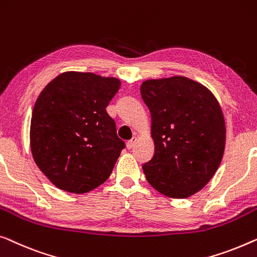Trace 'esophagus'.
<instances>
[{"instance_id": "esophagus-1", "label": "esophagus", "mask_w": 257, "mask_h": 257, "mask_svg": "<svg viewBox=\"0 0 257 257\" xmlns=\"http://www.w3.org/2000/svg\"><path fill=\"white\" fill-rule=\"evenodd\" d=\"M136 141H137V138H136V137H133L131 140H128L127 143H126V147H127L128 150H131V148L135 147V145H136Z\"/></svg>"}]
</instances>
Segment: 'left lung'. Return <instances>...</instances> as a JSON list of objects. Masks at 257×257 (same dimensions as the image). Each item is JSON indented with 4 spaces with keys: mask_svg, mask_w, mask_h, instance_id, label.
Segmentation results:
<instances>
[{
    "mask_svg": "<svg viewBox=\"0 0 257 257\" xmlns=\"http://www.w3.org/2000/svg\"><path fill=\"white\" fill-rule=\"evenodd\" d=\"M140 92L155 145L143 165L148 183L172 198L190 197L213 177L224 155L221 107L209 89L184 76L147 80Z\"/></svg>",
    "mask_w": 257,
    "mask_h": 257,
    "instance_id": "obj_1",
    "label": "left lung"
}]
</instances>
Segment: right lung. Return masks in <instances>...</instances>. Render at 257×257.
<instances>
[{"instance_id": "obj_1", "label": "right lung", "mask_w": 257, "mask_h": 257, "mask_svg": "<svg viewBox=\"0 0 257 257\" xmlns=\"http://www.w3.org/2000/svg\"><path fill=\"white\" fill-rule=\"evenodd\" d=\"M119 87L114 77L66 72L40 92L32 111L31 152L57 188L84 193L112 173L125 143L106 106Z\"/></svg>"}]
</instances>
